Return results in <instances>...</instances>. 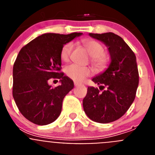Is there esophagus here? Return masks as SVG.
I'll use <instances>...</instances> for the list:
<instances>
[{"label": "esophagus", "mask_w": 155, "mask_h": 155, "mask_svg": "<svg viewBox=\"0 0 155 155\" xmlns=\"http://www.w3.org/2000/svg\"><path fill=\"white\" fill-rule=\"evenodd\" d=\"M81 85V84H79V83H78V82H74V86L75 87H78V86Z\"/></svg>", "instance_id": "34e87169"}]
</instances>
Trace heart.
Segmentation results:
<instances>
[{"label":"heart","instance_id":"b5f03b06","mask_svg":"<svg viewBox=\"0 0 155 155\" xmlns=\"http://www.w3.org/2000/svg\"><path fill=\"white\" fill-rule=\"evenodd\" d=\"M82 43L91 56V63L97 70L103 71L107 68L109 64V57L104 53V47L100 42L94 39H85L82 40ZM73 47L72 42H68L63 46L61 51V58L63 61L67 62L69 61ZM65 73L70 78L79 82L91 75V70L88 67L71 64L65 68Z\"/></svg>","mask_w":155,"mask_h":155}]
</instances>
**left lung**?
I'll list each match as a JSON object with an SVG mask.
<instances>
[{
	"label": "left lung",
	"mask_w": 155,
	"mask_h": 155,
	"mask_svg": "<svg viewBox=\"0 0 155 155\" xmlns=\"http://www.w3.org/2000/svg\"><path fill=\"white\" fill-rule=\"evenodd\" d=\"M108 47L111 63L103 73L93 78L98 88L87 87L83 99L84 113L100 124L116 121L124 116L134 102L139 84L136 56L121 37L113 32L89 33Z\"/></svg>",
	"instance_id": "obj_1"
}]
</instances>
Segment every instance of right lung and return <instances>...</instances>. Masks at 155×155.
<instances>
[{"label": "right lung", "mask_w": 155, "mask_h": 155, "mask_svg": "<svg viewBox=\"0 0 155 155\" xmlns=\"http://www.w3.org/2000/svg\"><path fill=\"white\" fill-rule=\"evenodd\" d=\"M82 33H45L23 46L13 67V98L20 113L37 125L55 121L62 109L64 97L74 88L73 81L61 70L63 46ZM60 79L61 86L48 84Z\"/></svg>", "instance_id": "obj_1"}]
</instances>
